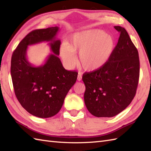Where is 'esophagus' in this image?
I'll return each instance as SVG.
<instances>
[{"label":"esophagus","mask_w":151,"mask_h":151,"mask_svg":"<svg viewBox=\"0 0 151 151\" xmlns=\"http://www.w3.org/2000/svg\"><path fill=\"white\" fill-rule=\"evenodd\" d=\"M82 76L81 73H78V77H77V80L78 81H82Z\"/></svg>","instance_id":"esophagus-1"}]
</instances>
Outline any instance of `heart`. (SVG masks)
<instances>
[{"label":"heart","instance_id":"1","mask_svg":"<svg viewBox=\"0 0 151 151\" xmlns=\"http://www.w3.org/2000/svg\"><path fill=\"white\" fill-rule=\"evenodd\" d=\"M115 48V41L110 35L99 29L89 30L73 35L68 45L60 47V54L69 68L76 64L75 53L79 52V64L88 71L102 68L110 60Z\"/></svg>","mask_w":151,"mask_h":151}]
</instances>
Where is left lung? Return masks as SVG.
<instances>
[{"label":"left lung","mask_w":151,"mask_h":151,"mask_svg":"<svg viewBox=\"0 0 151 151\" xmlns=\"http://www.w3.org/2000/svg\"><path fill=\"white\" fill-rule=\"evenodd\" d=\"M114 28L120 36L110 60L102 68L82 76L86 106L97 117H111L123 111L133 100L138 84V51L124 28Z\"/></svg>","instance_id":"obj_1"}]
</instances>
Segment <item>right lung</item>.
<instances>
[{
	"label": "right lung",
	"mask_w": 151,
	"mask_h": 151,
	"mask_svg": "<svg viewBox=\"0 0 151 151\" xmlns=\"http://www.w3.org/2000/svg\"><path fill=\"white\" fill-rule=\"evenodd\" d=\"M59 27H49L30 32L13 52L11 76L15 94L28 113L40 118L52 117L62 108L67 93L77 79L78 73L63 67L60 54L61 41L56 39ZM49 42L53 54L46 63L35 67L26 58L27 46Z\"/></svg>",
	"instance_id": "right-lung-1"
}]
</instances>
